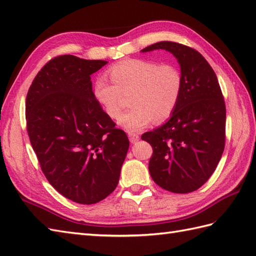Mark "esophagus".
<instances>
[{
    "mask_svg": "<svg viewBox=\"0 0 256 256\" xmlns=\"http://www.w3.org/2000/svg\"><path fill=\"white\" fill-rule=\"evenodd\" d=\"M128 138H130V142H132V144H134V142H138L140 140V135L138 133H134V132H128Z\"/></svg>",
    "mask_w": 256,
    "mask_h": 256,
    "instance_id": "1",
    "label": "esophagus"
}]
</instances>
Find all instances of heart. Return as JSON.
Returning <instances> with one entry per match:
<instances>
[{"label":"heart","instance_id":"obj_1","mask_svg":"<svg viewBox=\"0 0 256 256\" xmlns=\"http://www.w3.org/2000/svg\"><path fill=\"white\" fill-rule=\"evenodd\" d=\"M112 82L99 76L94 84V96L111 118L120 116L123 94H128L132 106L118 118V126L138 132L152 120L159 123L174 114L183 90L180 70L172 64H160L144 58H128L108 70Z\"/></svg>","mask_w":256,"mask_h":256}]
</instances>
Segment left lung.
<instances>
[{
    "mask_svg": "<svg viewBox=\"0 0 256 256\" xmlns=\"http://www.w3.org/2000/svg\"><path fill=\"white\" fill-rule=\"evenodd\" d=\"M166 50L180 64L183 90L169 120L142 140L152 147V180L172 193L196 191L215 171L224 150L226 106L217 76L193 48L160 41L142 52Z\"/></svg>",
    "mask_w": 256,
    "mask_h": 256,
    "instance_id": "left-lung-1",
    "label": "left lung"
}]
</instances>
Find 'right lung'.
<instances>
[{"mask_svg": "<svg viewBox=\"0 0 256 256\" xmlns=\"http://www.w3.org/2000/svg\"><path fill=\"white\" fill-rule=\"evenodd\" d=\"M106 63L53 58L26 97L27 132L41 170L58 193L80 204L114 191L130 145L94 96L90 75Z\"/></svg>", "mask_w": 256, "mask_h": 256, "instance_id": "add662e5", "label": "right lung"}]
</instances>
